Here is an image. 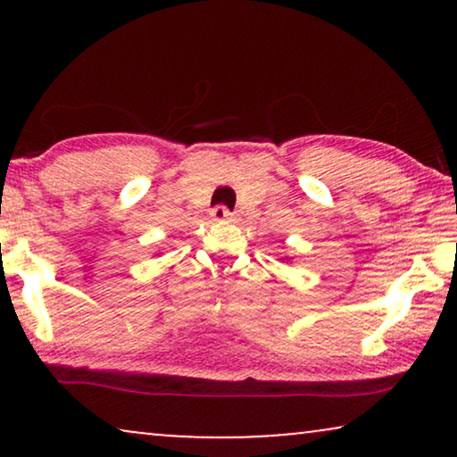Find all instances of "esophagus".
<instances>
[{
    "label": "esophagus",
    "instance_id": "1",
    "mask_svg": "<svg viewBox=\"0 0 457 457\" xmlns=\"http://www.w3.org/2000/svg\"><path fill=\"white\" fill-rule=\"evenodd\" d=\"M233 214H230L228 208H224V205H216L214 210H212V220L216 222H224V220H230Z\"/></svg>",
    "mask_w": 457,
    "mask_h": 457
}]
</instances>
